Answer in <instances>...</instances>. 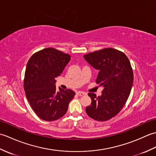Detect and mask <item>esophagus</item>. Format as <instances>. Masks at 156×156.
I'll return each mask as SVG.
<instances>
[{"label":"esophagus","instance_id":"obj_1","mask_svg":"<svg viewBox=\"0 0 156 156\" xmlns=\"http://www.w3.org/2000/svg\"><path fill=\"white\" fill-rule=\"evenodd\" d=\"M76 94H77V95H78V96H80V97H82V96H83V95H84V94H85L84 92H80V91L77 92H76Z\"/></svg>","mask_w":156,"mask_h":156}]
</instances>
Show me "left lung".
Returning <instances> with one entry per match:
<instances>
[{"instance_id": "8db88e82", "label": "left lung", "mask_w": 156, "mask_h": 156, "mask_svg": "<svg viewBox=\"0 0 156 156\" xmlns=\"http://www.w3.org/2000/svg\"><path fill=\"white\" fill-rule=\"evenodd\" d=\"M83 57L98 70L96 82L103 88L98 97L94 93L88 94L92 102L86 112L96 121H107L121 111L130 94L133 83L130 62L124 53L112 48L89 53Z\"/></svg>"}]
</instances>
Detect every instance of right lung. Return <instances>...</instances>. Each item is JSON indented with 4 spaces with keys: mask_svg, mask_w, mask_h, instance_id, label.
<instances>
[{
    "mask_svg": "<svg viewBox=\"0 0 156 156\" xmlns=\"http://www.w3.org/2000/svg\"><path fill=\"white\" fill-rule=\"evenodd\" d=\"M71 56L54 48L36 52L29 59L24 79L26 97L33 110L44 121L62 117L75 92L55 87V78L64 71Z\"/></svg>",
    "mask_w": 156,
    "mask_h": 156,
    "instance_id": "right-lung-1",
    "label": "right lung"
}]
</instances>
